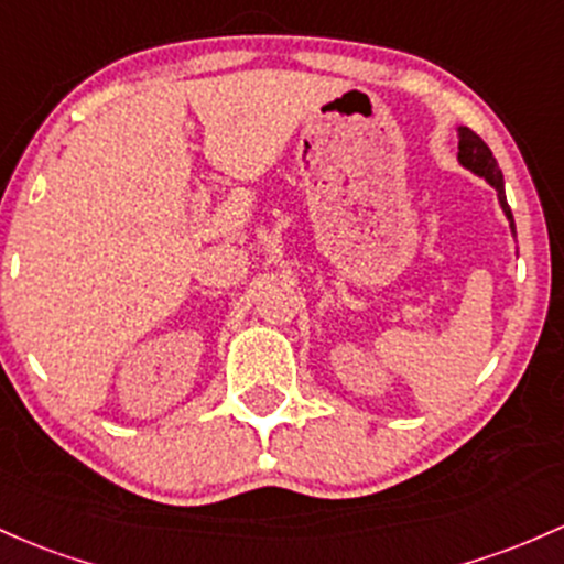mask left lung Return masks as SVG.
I'll list each match as a JSON object with an SVG mask.
<instances>
[{"instance_id": "obj_1", "label": "left lung", "mask_w": 564, "mask_h": 564, "mask_svg": "<svg viewBox=\"0 0 564 564\" xmlns=\"http://www.w3.org/2000/svg\"><path fill=\"white\" fill-rule=\"evenodd\" d=\"M457 150H459L457 153L459 163H463L465 169H470V172H476L478 177L487 180V183L498 191L500 207H502V212H506L508 220H511V231H513V217H511V209H508L506 191H502V172H500L498 161H495L492 150H489L487 142H484V139L470 129H459Z\"/></svg>"}]
</instances>
